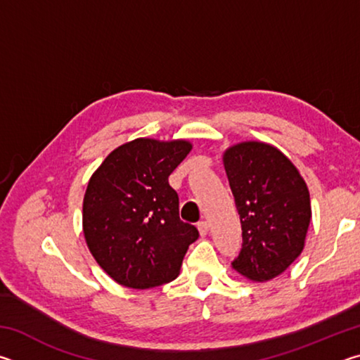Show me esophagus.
Instances as JSON below:
<instances>
[{
  "label": "esophagus",
  "mask_w": 360,
  "mask_h": 360,
  "mask_svg": "<svg viewBox=\"0 0 360 360\" xmlns=\"http://www.w3.org/2000/svg\"><path fill=\"white\" fill-rule=\"evenodd\" d=\"M197 227H198V231H200V235H202V236H205L206 233H208V230H210L208 222H206V221H200Z\"/></svg>",
  "instance_id": "34e87169"
}]
</instances>
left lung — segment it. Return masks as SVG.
Returning <instances> with one entry per match:
<instances>
[{
	"mask_svg": "<svg viewBox=\"0 0 360 360\" xmlns=\"http://www.w3.org/2000/svg\"><path fill=\"white\" fill-rule=\"evenodd\" d=\"M224 167L243 230L231 266L252 281H268L304 246L311 219L308 187L289 158L265 143L233 146L225 150Z\"/></svg>",
	"mask_w": 360,
	"mask_h": 360,
	"instance_id": "8db88e82",
	"label": "left lung"
}]
</instances>
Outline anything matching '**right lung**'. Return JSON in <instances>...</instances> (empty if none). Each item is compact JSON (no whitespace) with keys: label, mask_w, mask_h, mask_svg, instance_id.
<instances>
[{"label":"right lung","mask_w":360,"mask_h":360,"mask_svg":"<svg viewBox=\"0 0 360 360\" xmlns=\"http://www.w3.org/2000/svg\"><path fill=\"white\" fill-rule=\"evenodd\" d=\"M187 141L139 138L109 154L89 181L84 235L114 281L150 289L173 281L198 230L179 219L168 176L184 160Z\"/></svg>","instance_id":"right-lung-1"}]
</instances>
